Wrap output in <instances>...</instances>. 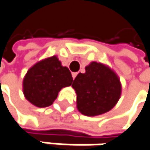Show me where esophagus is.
Returning <instances> with one entry per match:
<instances>
[{
	"label": "esophagus",
	"instance_id": "obj_1",
	"mask_svg": "<svg viewBox=\"0 0 150 150\" xmlns=\"http://www.w3.org/2000/svg\"><path fill=\"white\" fill-rule=\"evenodd\" d=\"M78 73H72V77H73V79L75 80V78L76 77V75H77Z\"/></svg>",
	"mask_w": 150,
	"mask_h": 150
}]
</instances>
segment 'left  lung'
Here are the masks:
<instances>
[{
  "label": "left lung",
  "instance_id": "1",
  "mask_svg": "<svg viewBox=\"0 0 150 150\" xmlns=\"http://www.w3.org/2000/svg\"><path fill=\"white\" fill-rule=\"evenodd\" d=\"M76 93L78 110L85 115L95 116L110 111L121 93L119 77L108 66L92 62L72 84Z\"/></svg>",
  "mask_w": 150,
  "mask_h": 150
}]
</instances>
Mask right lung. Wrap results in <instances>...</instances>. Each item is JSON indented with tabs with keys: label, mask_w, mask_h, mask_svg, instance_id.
<instances>
[{
	"label": "right lung",
	"mask_w": 150,
	"mask_h": 150,
	"mask_svg": "<svg viewBox=\"0 0 150 150\" xmlns=\"http://www.w3.org/2000/svg\"><path fill=\"white\" fill-rule=\"evenodd\" d=\"M67 67L62 66L56 56L45 58L28 70L23 81L24 97L33 105L45 108L52 104L59 91L72 84Z\"/></svg>",
	"instance_id": "obj_1"
}]
</instances>
